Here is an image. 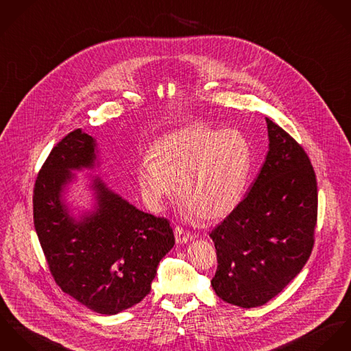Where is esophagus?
I'll return each instance as SVG.
<instances>
[{
  "mask_svg": "<svg viewBox=\"0 0 351 351\" xmlns=\"http://www.w3.org/2000/svg\"><path fill=\"white\" fill-rule=\"evenodd\" d=\"M175 239L178 243H187L189 241L193 239V234L187 230H184L183 228H175Z\"/></svg>",
  "mask_w": 351,
  "mask_h": 351,
  "instance_id": "1",
  "label": "esophagus"
}]
</instances>
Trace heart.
Returning <instances> with one entry per match:
<instances>
[{
	"label": "heart",
	"mask_w": 351,
	"mask_h": 351,
	"mask_svg": "<svg viewBox=\"0 0 351 351\" xmlns=\"http://www.w3.org/2000/svg\"><path fill=\"white\" fill-rule=\"evenodd\" d=\"M151 161L137 167V183L154 207L176 194L190 217L213 222L233 213L245 194L252 147L237 129L194 123L171 132L151 147Z\"/></svg>",
	"instance_id": "b5f03b06"
}]
</instances>
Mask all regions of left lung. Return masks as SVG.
Wrapping results in <instances>:
<instances>
[{
    "label": "left lung",
    "instance_id": "1",
    "mask_svg": "<svg viewBox=\"0 0 351 351\" xmlns=\"http://www.w3.org/2000/svg\"><path fill=\"white\" fill-rule=\"evenodd\" d=\"M267 119L265 162L233 213L211 233L218 268L213 289L242 308L265 304L306 265L313 246L317 187L304 149Z\"/></svg>",
    "mask_w": 351,
    "mask_h": 351
}]
</instances>
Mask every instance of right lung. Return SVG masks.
Instances as JSON below:
<instances>
[{
	"mask_svg": "<svg viewBox=\"0 0 351 351\" xmlns=\"http://www.w3.org/2000/svg\"><path fill=\"white\" fill-rule=\"evenodd\" d=\"M95 161V138L82 129L53 147L35 183L34 223L62 291L91 311L116 315L151 292L175 237L165 218L136 208L99 178L90 184L94 208L74 217L64 199L73 171L93 169Z\"/></svg>",
	"mask_w": 351,
	"mask_h": 351,
	"instance_id": "obj_1",
	"label": "right lung"
}]
</instances>
